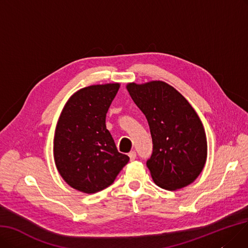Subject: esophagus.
<instances>
[{"label": "esophagus", "instance_id": "esophagus-1", "mask_svg": "<svg viewBox=\"0 0 248 248\" xmlns=\"http://www.w3.org/2000/svg\"><path fill=\"white\" fill-rule=\"evenodd\" d=\"M129 155V157H130V161H134L135 158H136V153H135L134 151L130 152L129 155Z\"/></svg>", "mask_w": 248, "mask_h": 248}]
</instances>
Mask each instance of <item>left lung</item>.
Returning a JSON list of instances; mask_svg holds the SVG:
<instances>
[{
	"mask_svg": "<svg viewBox=\"0 0 248 248\" xmlns=\"http://www.w3.org/2000/svg\"><path fill=\"white\" fill-rule=\"evenodd\" d=\"M150 125L153 154L146 161L155 183L167 190L192 183L206 160L202 123L186 98L163 81L127 85Z\"/></svg>",
	"mask_w": 248,
	"mask_h": 248,
	"instance_id": "left-lung-1",
	"label": "left lung"
}]
</instances>
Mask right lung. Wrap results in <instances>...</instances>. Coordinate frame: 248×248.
<instances>
[{"mask_svg": "<svg viewBox=\"0 0 248 248\" xmlns=\"http://www.w3.org/2000/svg\"><path fill=\"white\" fill-rule=\"evenodd\" d=\"M119 87L108 83L82 88L69 98L59 118L54 137L57 169L69 185L84 193L110 186L129 162L106 127Z\"/></svg>", "mask_w": 248, "mask_h": 248, "instance_id": "add662e5", "label": "right lung"}]
</instances>
